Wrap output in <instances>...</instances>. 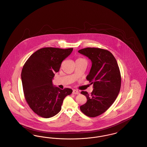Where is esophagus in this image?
<instances>
[{"label": "esophagus", "instance_id": "34e87169", "mask_svg": "<svg viewBox=\"0 0 147 147\" xmlns=\"http://www.w3.org/2000/svg\"><path fill=\"white\" fill-rule=\"evenodd\" d=\"M73 94H80V92L77 91L76 90H74L73 91Z\"/></svg>", "mask_w": 147, "mask_h": 147}]
</instances>
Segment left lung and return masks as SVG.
<instances>
[{"mask_svg": "<svg viewBox=\"0 0 147 147\" xmlns=\"http://www.w3.org/2000/svg\"><path fill=\"white\" fill-rule=\"evenodd\" d=\"M92 61V67L86 79L93 85L87 102L80 107L81 112L90 117L104 113L116 99L121 86V76L117 62L111 52L98 48H86L78 51Z\"/></svg>", "mask_w": 147, "mask_h": 147, "instance_id": "obj_1", "label": "left lung"}]
</instances>
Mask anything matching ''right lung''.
Returning <instances> with one entry per match:
<instances>
[{
    "mask_svg": "<svg viewBox=\"0 0 147 147\" xmlns=\"http://www.w3.org/2000/svg\"><path fill=\"white\" fill-rule=\"evenodd\" d=\"M73 49L43 48L33 53L23 66L21 78L25 99L31 109L41 117L55 116L65 98L73 92L68 88L61 90L52 83L54 73Z\"/></svg>",
    "mask_w": 147,
    "mask_h": 147,
    "instance_id": "1",
    "label": "right lung"
}]
</instances>
